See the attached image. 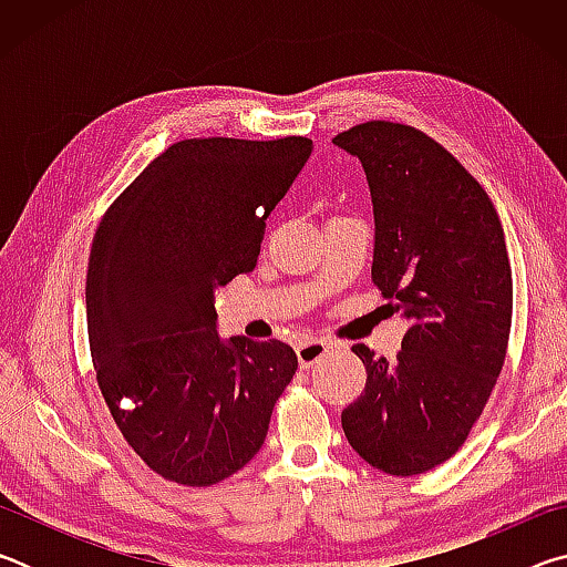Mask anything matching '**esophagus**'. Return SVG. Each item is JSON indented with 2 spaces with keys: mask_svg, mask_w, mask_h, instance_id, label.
<instances>
[{
  "mask_svg": "<svg viewBox=\"0 0 567 567\" xmlns=\"http://www.w3.org/2000/svg\"><path fill=\"white\" fill-rule=\"evenodd\" d=\"M295 352H297V362H300V368L307 370V368H312L315 362H320L324 354H328V342L305 340V342L297 344Z\"/></svg>",
  "mask_w": 567,
  "mask_h": 567,
  "instance_id": "1",
  "label": "esophagus"
}]
</instances>
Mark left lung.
<instances>
[{"label": "left lung", "instance_id": "1", "mask_svg": "<svg viewBox=\"0 0 567 567\" xmlns=\"http://www.w3.org/2000/svg\"><path fill=\"white\" fill-rule=\"evenodd\" d=\"M332 145L364 169L372 282L410 322L395 360L352 348L368 382L342 410V430L372 467L420 475L457 453L503 370L513 318L503 225L487 192L425 132L364 122Z\"/></svg>", "mask_w": 567, "mask_h": 567}]
</instances>
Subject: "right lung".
Segmentation results:
<instances>
[{
  "instance_id": "1",
  "label": "right lung",
  "mask_w": 567,
  "mask_h": 567,
  "mask_svg": "<svg viewBox=\"0 0 567 567\" xmlns=\"http://www.w3.org/2000/svg\"><path fill=\"white\" fill-rule=\"evenodd\" d=\"M312 140H182L114 199L87 267V330L104 402L157 475L215 485L265 443L297 370L280 340H223L215 290L255 270L265 219Z\"/></svg>"
}]
</instances>
